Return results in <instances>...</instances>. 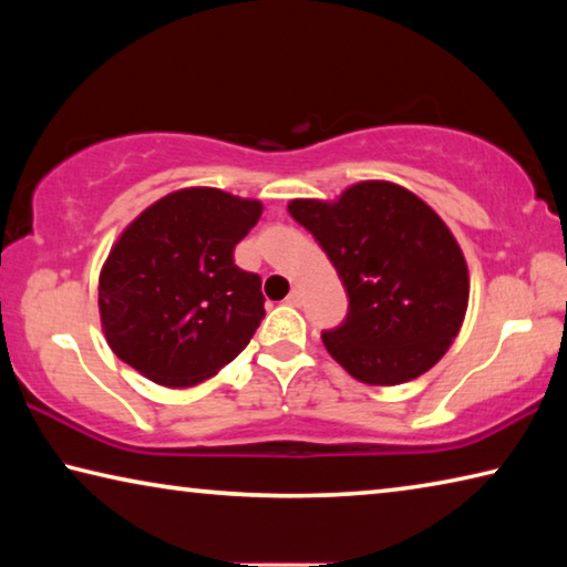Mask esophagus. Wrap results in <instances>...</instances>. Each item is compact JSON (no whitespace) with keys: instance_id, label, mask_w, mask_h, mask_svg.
<instances>
[{"instance_id":"esophagus-1","label":"esophagus","mask_w":567,"mask_h":567,"mask_svg":"<svg viewBox=\"0 0 567 567\" xmlns=\"http://www.w3.org/2000/svg\"><path fill=\"white\" fill-rule=\"evenodd\" d=\"M287 302H290V305H300L302 302V290H300V287H295V290L290 292V295H287Z\"/></svg>"}]
</instances>
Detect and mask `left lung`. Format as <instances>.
<instances>
[{
  "mask_svg": "<svg viewBox=\"0 0 567 567\" xmlns=\"http://www.w3.org/2000/svg\"><path fill=\"white\" fill-rule=\"evenodd\" d=\"M290 215L328 252L348 315L322 342L352 378L400 385L443 358L463 324L467 265L443 219L390 182H360L334 205L292 199Z\"/></svg>",
  "mask_w": 567,
  "mask_h": 567,
  "instance_id": "1",
  "label": "left lung"
}]
</instances>
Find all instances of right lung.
Here are the masks:
<instances>
[{
	"label": "right lung",
	"instance_id": "obj_1",
	"mask_svg": "<svg viewBox=\"0 0 567 567\" xmlns=\"http://www.w3.org/2000/svg\"><path fill=\"white\" fill-rule=\"evenodd\" d=\"M260 215L255 199L192 187L134 219L100 275L112 352L167 388L197 385L233 362L265 318L260 275L235 265V245Z\"/></svg>",
	"mask_w": 567,
	"mask_h": 567
}]
</instances>
